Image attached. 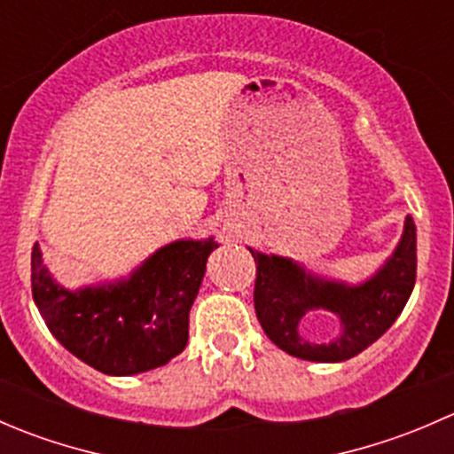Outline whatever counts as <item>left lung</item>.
Listing matches in <instances>:
<instances>
[{
    "mask_svg": "<svg viewBox=\"0 0 454 454\" xmlns=\"http://www.w3.org/2000/svg\"><path fill=\"white\" fill-rule=\"evenodd\" d=\"M248 250L256 263L254 309L261 327L278 349L309 363H342L373 345L404 309L418 270L413 217H406L391 256L360 283L327 278L290 256ZM318 309L341 320V333L316 346L300 336L298 325L305 313Z\"/></svg>",
    "mask_w": 454,
    "mask_h": 454,
    "instance_id": "left-lung-1",
    "label": "left lung"
}]
</instances>
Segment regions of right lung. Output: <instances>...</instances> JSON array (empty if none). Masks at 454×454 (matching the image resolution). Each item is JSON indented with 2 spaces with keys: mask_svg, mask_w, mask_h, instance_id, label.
Returning <instances> with one entry per match:
<instances>
[{
  "mask_svg": "<svg viewBox=\"0 0 454 454\" xmlns=\"http://www.w3.org/2000/svg\"><path fill=\"white\" fill-rule=\"evenodd\" d=\"M208 239H177L146 256L129 277L70 290L32 246V299L52 336L85 364L107 375L164 367L189 342V312L198 296Z\"/></svg>",
  "mask_w": 454,
  "mask_h": 454,
  "instance_id": "obj_1",
  "label": "right lung"
}]
</instances>
